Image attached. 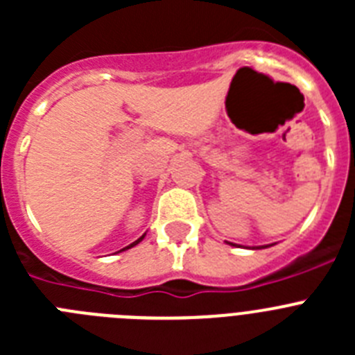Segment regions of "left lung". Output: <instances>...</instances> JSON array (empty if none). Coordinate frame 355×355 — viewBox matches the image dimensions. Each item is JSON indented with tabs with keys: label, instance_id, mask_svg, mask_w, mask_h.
Here are the masks:
<instances>
[{
	"label": "left lung",
	"instance_id": "left-lung-1",
	"mask_svg": "<svg viewBox=\"0 0 355 355\" xmlns=\"http://www.w3.org/2000/svg\"><path fill=\"white\" fill-rule=\"evenodd\" d=\"M229 245H234V243H231V241H227ZM266 247H270V245H261V247H254V249H266Z\"/></svg>",
	"mask_w": 355,
	"mask_h": 355
}]
</instances>
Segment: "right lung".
<instances>
[{
	"mask_svg": "<svg viewBox=\"0 0 355 355\" xmlns=\"http://www.w3.org/2000/svg\"><path fill=\"white\" fill-rule=\"evenodd\" d=\"M144 236H146V234H144ZM144 236H140V238H139V240H137V241H133V243H131V245L124 247V249H121V250H128V249H131V247H135V245H137V243H140V241H142V240H144ZM121 250H119V252H121Z\"/></svg>",
	"mask_w": 355,
	"mask_h": 355,
	"instance_id": "right-lung-1",
	"label": "right lung"
}]
</instances>
